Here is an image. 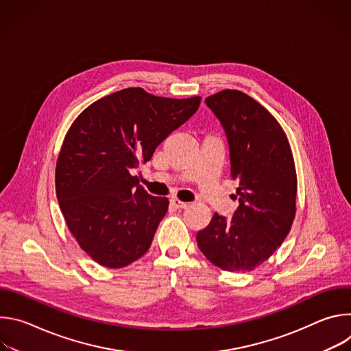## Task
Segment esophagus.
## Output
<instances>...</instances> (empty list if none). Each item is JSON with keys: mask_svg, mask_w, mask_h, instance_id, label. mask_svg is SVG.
Listing matches in <instances>:
<instances>
[{"mask_svg": "<svg viewBox=\"0 0 351 351\" xmlns=\"http://www.w3.org/2000/svg\"><path fill=\"white\" fill-rule=\"evenodd\" d=\"M171 203H172V206H173L175 208H186V207L189 206V203L182 202V199H179V198H176V197H172V198H171Z\"/></svg>", "mask_w": 351, "mask_h": 351, "instance_id": "obj_1", "label": "esophagus"}]
</instances>
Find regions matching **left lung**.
<instances>
[{
	"instance_id": "left-lung-1",
	"label": "left lung",
	"mask_w": 351,
	"mask_h": 351,
	"mask_svg": "<svg viewBox=\"0 0 351 351\" xmlns=\"http://www.w3.org/2000/svg\"><path fill=\"white\" fill-rule=\"evenodd\" d=\"M206 104L226 132L240 206L229 221L215 213L197 233V244L223 271H253L282 244L295 215L291 148L279 122L245 93L226 88L207 97Z\"/></svg>"
}]
</instances>
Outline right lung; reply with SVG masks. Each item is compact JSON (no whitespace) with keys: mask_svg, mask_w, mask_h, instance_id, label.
Wrapping results in <instances>:
<instances>
[{"mask_svg":"<svg viewBox=\"0 0 351 351\" xmlns=\"http://www.w3.org/2000/svg\"><path fill=\"white\" fill-rule=\"evenodd\" d=\"M202 97L168 98L129 87L97 99L69 128L56 167L68 229L99 265L123 268L152 245L168 211L130 172L197 110Z\"/></svg>","mask_w":351,"mask_h":351,"instance_id":"add662e5","label":"right lung"}]
</instances>
